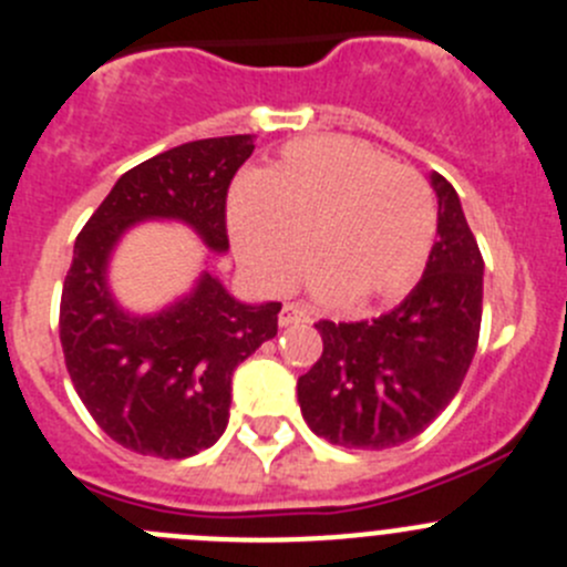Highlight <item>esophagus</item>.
Wrapping results in <instances>:
<instances>
[{
	"label": "esophagus",
	"mask_w": 567,
	"mask_h": 567,
	"mask_svg": "<svg viewBox=\"0 0 567 567\" xmlns=\"http://www.w3.org/2000/svg\"><path fill=\"white\" fill-rule=\"evenodd\" d=\"M299 323H310V312L301 305H285L279 310V327H299Z\"/></svg>",
	"instance_id": "obj_1"
}]
</instances>
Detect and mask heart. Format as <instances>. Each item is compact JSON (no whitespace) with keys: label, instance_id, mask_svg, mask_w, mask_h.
Wrapping results in <instances>:
<instances>
[{"label":"heart","instance_id":"b5f03b06","mask_svg":"<svg viewBox=\"0 0 567 567\" xmlns=\"http://www.w3.org/2000/svg\"><path fill=\"white\" fill-rule=\"evenodd\" d=\"M437 210L430 185L354 137H301L229 199V238L246 271L268 290L299 277L312 288L373 307L406 293L432 251Z\"/></svg>","mask_w":567,"mask_h":567}]
</instances>
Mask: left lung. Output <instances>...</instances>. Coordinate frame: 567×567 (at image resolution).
I'll list each match as a JSON object with an SVG mask.
<instances>
[{"label": "left lung", "instance_id": "obj_1", "mask_svg": "<svg viewBox=\"0 0 567 567\" xmlns=\"http://www.w3.org/2000/svg\"><path fill=\"white\" fill-rule=\"evenodd\" d=\"M437 240L421 282L373 321H318L323 354L299 377L307 426L343 449H390L421 435L457 395L482 323L485 260L457 190L432 172Z\"/></svg>", "mask_w": 567, "mask_h": 567}]
</instances>
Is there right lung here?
Returning <instances> with one entry per match:
<instances>
[{
	"label": "right lung",
	"mask_w": 567,
	"mask_h": 567,
	"mask_svg": "<svg viewBox=\"0 0 567 567\" xmlns=\"http://www.w3.org/2000/svg\"><path fill=\"white\" fill-rule=\"evenodd\" d=\"M255 152V135L174 146L121 174L82 233L60 299V343L93 421L137 454L185 460L224 435L233 373L277 334L279 301L244 305L210 271L152 316L113 299L107 262L141 221H183L207 249L227 251V190Z\"/></svg>",
	"instance_id": "obj_1"
}]
</instances>
